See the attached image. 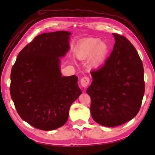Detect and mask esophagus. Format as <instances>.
Instances as JSON below:
<instances>
[{"label": "esophagus", "mask_w": 155, "mask_h": 155, "mask_svg": "<svg viewBox=\"0 0 155 155\" xmlns=\"http://www.w3.org/2000/svg\"><path fill=\"white\" fill-rule=\"evenodd\" d=\"M90 83V79L89 78L85 76V77H83L81 79V81H80V84L83 87H86L88 86V85Z\"/></svg>", "instance_id": "obj_1"}]
</instances>
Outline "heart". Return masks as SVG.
Here are the masks:
<instances>
[{
  "instance_id": "b5f03b06",
  "label": "heart",
  "mask_w": 155,
  "mask_h": 155,
  "mask_svg": "<svg viewBox=\"0 0 155 155\" xmlns=\"http://www.w3.org/2000/svg\"><path fill=\"white\" fill-rule=\"evenodd\" d=\"M109 48L99 38L89 37L78 43L76 48V55L78 59L86 60L90 58L89 64L92 68H97L105 61Z\"/></svg>"
}]
</instances>
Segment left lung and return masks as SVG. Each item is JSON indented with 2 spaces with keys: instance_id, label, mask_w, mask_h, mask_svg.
Listing matches in <instances>:
<instances>
[{
  "instance_id": "1",
  "label": "left lung",
  "mask_w": 155,
  "mask_h": 155,
  "mask_svg": "<svg viewBox=\"0 0 155 155\" xmlns=\"http://www.w3.org/2000/svg\"><path fill=\"white\" fill-rule=\"evenodd\" d=\"M112 35L113 50L104 65L91 72L93 81L87 89L93 120L109 127L137 116L145 91L143 64L137 50L125 37Z\"/></svg>"
}]
</instances>
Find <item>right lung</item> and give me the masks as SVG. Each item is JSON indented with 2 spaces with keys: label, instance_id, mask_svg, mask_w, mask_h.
I'll return each mask as SVG.
<instances>
[{
  "label": "right lung",
  "instance_id": "1",
  "mask_svg": "<svg viewBox=\"0 0 155 155\" xmlns=\"http://www.w3.org/2000/svg\"><path fill=\"white\" fill-rule=\"evenodd\" d=\"M71 33L36 36L17 55L10 94L21 118L34 127L55 130L66 124L72 103L82 93L78 77L62 76L61 59L70 50Z\"/></svg>",
  "mask_w": 155,
  "mask_h": 155
}]
</instances>
